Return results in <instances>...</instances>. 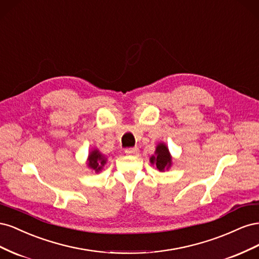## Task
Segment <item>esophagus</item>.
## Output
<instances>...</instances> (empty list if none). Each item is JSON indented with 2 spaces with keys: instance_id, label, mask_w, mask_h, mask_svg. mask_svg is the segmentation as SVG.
I'll use <instances>...</instances> for the list:
<instances>
[{
  "instance_id": "34e87169",
  "label": "esophagus",
  "mask_w": 259,
  "mask_h": 259,
  "mask_svg": "<svg viewBox=\"0 0 259 259\" xmlns=\"http://www.w3.org/2000/svg\"><path fill=\"white\" fill-rule=\"evenodd\" d=\"M138 152H139V149L137 147L125 149V153H126V154H137Z\"/></svg>"
}]
</instances>
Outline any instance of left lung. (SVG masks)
<instances>
[{"label": "left lung", "instance_id": "1", "mask_svg": "<svg viewBox=\"0 0 259 259\" xmlns=\"http://www.w3.org/2000/svg\"><path fill=\"white\" fill-rule=\"evenodd\" d=\"M150 162L156 166L159 170L163 171L164 169H166L170 166L171 164V158L168 152V149L166 148L165 145L160 144L158 147H156L155 150V155H152L150 158Z\"/></svg>", "mask_w": 259, "mask_h": 259}]
</instances>
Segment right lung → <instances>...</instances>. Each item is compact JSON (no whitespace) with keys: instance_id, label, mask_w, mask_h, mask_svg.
Listing matches in <instances>:
<instances>
[{"instance_id":"right-lung-1","label":"right lung","mask_w":259,"mask_h":259,"mask_svg":"<svg viewBox=\"0 0 259 259\" xmlns=\"http://www.w3.org/2000/svg\"><path fill=\"white\" fill-rule=\"evenodd\" d=\"M106 164V159L105 156L98 152L97 150L92 151L89 158V166L92 167L93 169H95L96 171H99L103 166Z\"/></svg>"}]
</instances>
